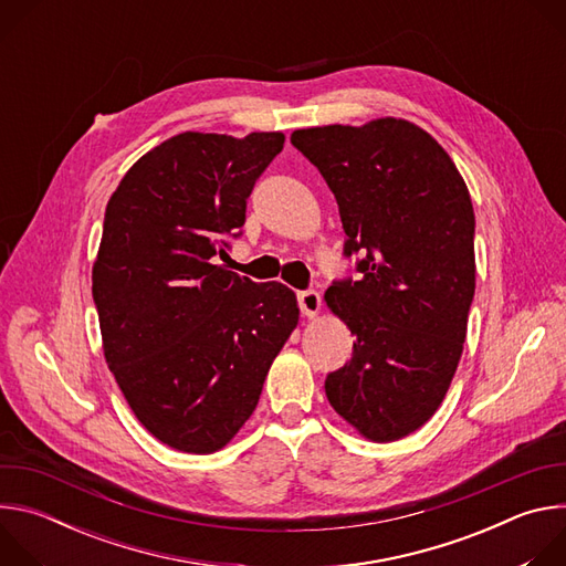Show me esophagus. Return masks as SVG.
Masks as SVG:
<instances>
[{
	"mask_svg": "<svg viewBox=\"0 0 566 566\" xmlns=\"http://www.w3.org/2000/svg\"><path fill=\"white\" fill-rule=\"evenodd\" d=\"M297 304L304 317H315L322 306V297L317 291H300L297 293Z\"/></svg>",
	"mask_w": 566,
	"mask_h": 566,
	"instance_id": "34e87169",
	"label": "esophagus"
}]
</instances>
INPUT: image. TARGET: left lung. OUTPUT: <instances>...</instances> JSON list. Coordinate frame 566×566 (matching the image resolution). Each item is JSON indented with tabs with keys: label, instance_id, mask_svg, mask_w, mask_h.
Returning <instances> with one entry per match:
<instances>
[{
	"label": "left lung",
	"instance_id": "1",
	"mask_svg": "<svg viewBox=\"0 0 566 566\" xmlns=\"http://www.w3.org/2000/svg\"><path fill=\"white\" fill-rule=\"evenodd\" d=\"M291 143L338 201L345 255H365L356 282L325 293L356 336L352 360L325 380L327 398L365 439H402L439 410L463 352L476 271L468 186L448 151L402 118L295 129Z\"/></svg>",
	"mask_w": 566,
	"mask_h": 566
}]
</instances>
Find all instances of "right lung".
<instances>
[{
    "mask_svg": "<svg viewBox=\"0 0 566 566\" xmlns=\"http://www.w3.org/2000/svg\"><path fill=\"white\" fill-rule=\"evenodd\" d=\"M282 147V132H184L143 154L107 203L92 271L105 360L145 430L179 452L230 443L297 327L289 286L214 260Z\"/></svg>",
    "mask_w": 566,
    "mask_h": 566,
    "instance_id": "obj_1",
    "label": "right lung"
}]
</instances>
